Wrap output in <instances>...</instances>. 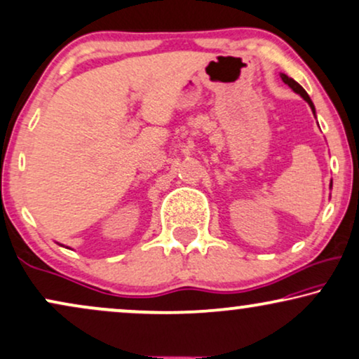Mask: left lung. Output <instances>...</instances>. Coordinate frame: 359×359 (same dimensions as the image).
Listing matches in <instances>:
<instances>
[{
    "instance_id": "left-lung-1",
    "label": "left lung",
    "mask_w": 359,
    "mask_h": 359,
    "mask_svg": "<svg viewBox=\"0 0 359 359\" xmlns=\"http://www.w3.org/2000/svg\"><path fill=\"white\" fill-rule=\"evenodd\" d=\"M280 78H281V81H283V83H285V84H288V86H290V88H292V89L294 90V93H297V94H300V96H302L303 99H305V101L308 102V106H310V107H311L313 114H315V112H316V111H315V106H313L311 99H310V96H308V94H306V90H305V89H303V88H302V86L297 83V81H294V79H292V78H288V76H287V74H283V72H281V74H280ZM331 185H333V184H330V189H331Z\"/></svg>"
}]
</instances>
